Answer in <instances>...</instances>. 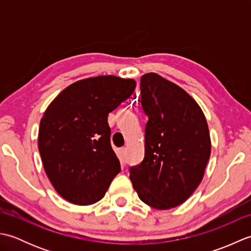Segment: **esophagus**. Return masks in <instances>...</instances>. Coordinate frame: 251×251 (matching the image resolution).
<instances>
[{
  "label": "esophagus",
  "instance_id": "34e87169",
  "mask_svg": "<svg viewBox=\"0 0 251 251\" xmlns=\"http://www.w3.org/2000/svg\"><path fill=\"white\" fill-rule=\"evenodd\" d=\"M119 156L123 159V158H125V156H126V149L125 148H121L120 150H119Z\"/></svg>",
  "mask_w": 251,
  "mask_h": 251
}]
</instances>
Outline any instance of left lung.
<instances>
[{
	"label": "left lung",
	"instance_id": "left-lung-1",
	"mask_svg": "<svg viewBox=\"0 0 251 251\" xmlns=\"http://www.w3.org/2000/svg\"><path fill=\"white\" fill-rule=\"evenodd\" d=\"M148 116L145 157L129 167L139 199L155 209L182 204L199 186L210 156L208 125L200 105L178 85L156 73L140 79Z\"/></svg>",
	"mask_w": 251,
	"mask_h": 251
}]
</instances>
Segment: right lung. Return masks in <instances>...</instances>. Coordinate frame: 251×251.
<instances>
[{
	"label": "right lung",
	"mask_w": 251,
	"mask_h": 251,
	"mask_svg": "<svg viewBox=\"0 0 251 251\" xmlns=\"http://www.w3.org/2000/svg\"><path fill=\"white\" fill-rule=\"evenodd\" d=\"M136 82L113 75L82 79L57 96L42 117L39 151L47 177L63 199L92 205L121 172L108 115L134 93Z\"/></svg>",
	"instance_id": "obj_1"
}]
</instances>
